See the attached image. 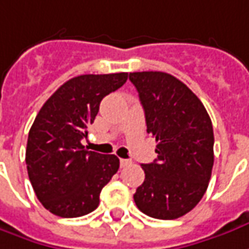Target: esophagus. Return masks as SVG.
<instances>
[{
	"mask_svg": "<svg viewBox=\"0 0 249 249\" xmlns=\"http://www.w3.org/2000/svg\"><path fill=\"white\" fill-rule=\"evenodd\" d=\"M132 163V160H120V165H121V167H125V166H128V165H131Z\"/></svg>",
	"mask_w": 249,
	"mask_h": 249,
	"instance_id": "1",
	"label": "esophagus"
}]
</instances>
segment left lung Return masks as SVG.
<instances>
[{
	"label": "left lung",
	"mask_w": 249,
	"mask_h": 249,
	"mask_svg": "<svg viewBox=\"0 0 249 249\" xmlns=\"http://www.w3.org/2000/svg\"><path fill=\"white\" fill-rule=\"evenodd\" d=\"M157 160L143 163L146 178L133 195L138 209L157 219H176L195 207L209 187L214 132L206 107L191 89L165 72H133Z\"/></svg>",
	"instance_id": "8db88e82"
}]
</instances>
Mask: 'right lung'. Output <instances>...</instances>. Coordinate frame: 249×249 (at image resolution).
<instances>
[{
    "label": "right lung",
    "instance_id": "1",
    "mask_svg": "<svg viewBox=\"0 0 249 249\" xmlns=\"http://www.w3.org/2000/svg\"><path fill=\"white\" fill-rule=\"evenodd\" d=\"M126 79L125 72L73 77L47 99L35 117L25 163L35 195L54 215L76 218L94 211L102 188L117 173L116 155L89 151L82 139L101 101Z\"/></svg>",
    "mask_w": 249,
    "mask_h": 249
}]
</instances>
